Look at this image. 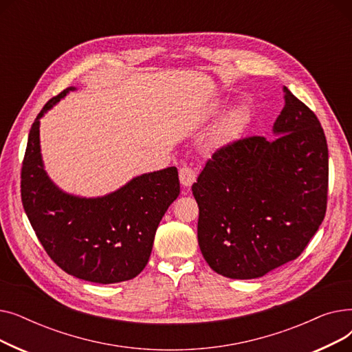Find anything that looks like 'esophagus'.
Segmentation results:
<instances>
[{"instance_id": "34e87169", "label": "esophagus", "mask_w": 352, "mask_h": 352, "mask_svg": "<svg viewBox=\"0 0 352 352\" xmlns=\"http://www.w3.org/2000/svg\"><path fill=\"white\" fill-rule=\"evenodd\" d=\"M197 179V171L192 168V166L188 165H182L179 168V182L184 187H191L192 184Z\"/></svg>"}]
</instances>
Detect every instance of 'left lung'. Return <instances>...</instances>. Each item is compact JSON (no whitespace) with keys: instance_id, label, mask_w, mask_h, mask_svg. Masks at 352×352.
I'll return each mask as SVG.
<instances>
[{"instance_id":"8db88e82","label":"left lung","mask_w":352,"mask_h":352,"mask_svg":"<svg viewBox=\"0 0 352 352\" xmlns=\"http://www.w3.org/2000/svg\"><path fill=\"white\" fill-rule=\"evenodd\" d=\"M283 89L275 138L248 137L219 148L192 186L199 250L227 278H260L295 260L325 217L324 129L304 102Z\"/></svg>"}]
</instances>
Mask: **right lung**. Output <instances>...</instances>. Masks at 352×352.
Listing matches in <instances>:
<instances>
[{
	"label": "right lung",
	"instance_id": "add662e5",
	"mask_svg": "<svg viewBox=\"0 0 352 352\" xmlns=\"http://www.w3.org/2000/svg\"><path fill=\"white\" fill-rule=\"evenodd\" d=\"M51 98L28 135L21 171L25 214L51 260L67 274L97 284L133 280L150 260L155 231L179 195L175 166L145 173L102 197L61 190L45 171L40 120L69 91Z\"/></svg>",
	"mask_w": 352,
	"mask_h": 352
}]
</instances>
